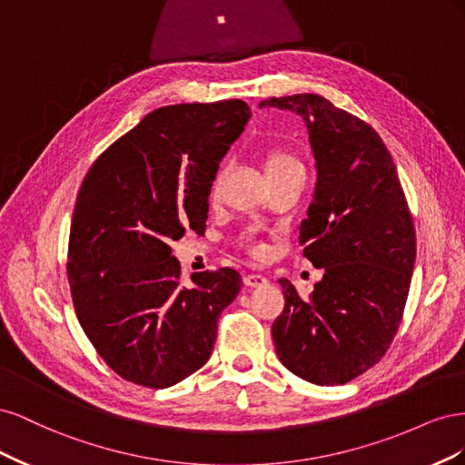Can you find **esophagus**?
<instances>
[{
    "instance_id": "esophagus-1",
    "label": "esophagus",
    "mask_w": 465,
    "mask_h": 465,
    "mask_svg": "<svg viewBox=\"0 0 465 465\" xmlns=\"http://www.w3.org/2000/svg\"><path fill=\"white\" fill-rule=\"evenodd\" d=\"M244 285L246 287H263V285H267V277L262 273H248V275H244Z\"/></svg>"
}]
</instances>
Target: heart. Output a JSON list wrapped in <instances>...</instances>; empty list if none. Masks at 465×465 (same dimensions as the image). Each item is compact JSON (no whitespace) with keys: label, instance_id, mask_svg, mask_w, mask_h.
I'll return each instance as SVG.
<instances>
[{"label":"heart","instance_id":"1","mask_svg":"<svg viewBox=\"0 0 465 465\" xmlns=\"http://www.w3.org/2000/svg\"><path fill=\"white\" fill-rule=\"evenodd\" d=\"M294 163H299V161L294 159L291 153L281 151V149H272L265 157V174L281 171V168L291 166ZM221 178H223V173H217V176L213 178V184H211V198H215V195H217L219 186H221Z\"/></svg>","mask_w":465,"mask_h":465}]
</instances>
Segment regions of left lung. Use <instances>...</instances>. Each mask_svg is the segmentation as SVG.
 <instances>
[{
	"label": "left lung",
	"instance_id": "8db88e82",
	"mask_svg": "<svg viewBox=\"0 0 465 465\" xmlns=\"http://www.w3.org/2000/svg\"><path fill=\"white\" fill-rule=\"evenodd\" d=\"M260 106L302 116L318 171L299 242L323 277L308 301L279 279L277 357L312 384H347L384 357L400 328L417 252L410 207L391 154L367 122L311 93Z\"/></svg>",
	"mask_w": 465,
	"mask_h": 465
}]
</instances>
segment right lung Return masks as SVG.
I'll return each mask as SVG.
<instances>
[{
  "instance_id": "add662e5",
  "label": "right lung",
  "mask_w": 465,
  "mask_h": 465,
  "mask_svg": "<svg viewBox=\"0 0 465 465\" xmlns=\"http://www.w3.org/2000/svg\"><path fill=\"white\" fill-rule=\"evenodd\" d=\"M244 101L153 110L83 180L67 277L83 331L108 367L168 388L209 361L219 314L241 291L231 267L180 281L171 244L203 231L219 163L244 132Z\"/></svg>"
}]
</instances>
